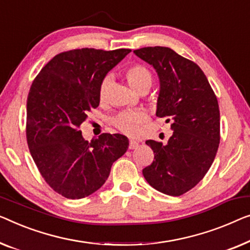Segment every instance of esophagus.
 Instances as JSON below:
<instances>
[{
    "mask_svg": "<svg viewBox=\"0 0 250 250\" xmlns=\"http://www.w3.org/2000/svg\"><path fill=\"white\" fill-rule=\"evenodd\" d=\"M138 146H139V143H138V141L133 140V139H130V141H129V149H136Z\"/></svg>",
    "mask_w": 250,
    "mask_h": 250,
    "instance_id": "34e87169",
    "label": "esophagus"
}]
</instances>
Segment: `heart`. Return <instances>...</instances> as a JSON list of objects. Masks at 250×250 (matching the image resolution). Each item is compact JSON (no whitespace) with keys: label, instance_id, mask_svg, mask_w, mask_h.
Segmentation results:
<instances>
[{"label":"heart","instance_id":"heart-1","mask_svg":"<svg viewBox=\"0 0 250 250\" xmlns=\"http://www.w3.org/2000/svg\"><path fill=\"white\" fill-rule=\"evenodd\" d=\"M125 78L133 89L141 93L143 91H148L152 85L154 76L150 69L145 65L135 64L129 66L125 69ZM111 86V77H104L99 87V100L101 103H105L109 89ZM147 120V114L141 110L136 111H125L119 113L117 117L113 118L112 125L119 131L125 135L133 136L139 131V125Z\"/></svg>","mask_w":250,"mask_h":250}]
</instances>
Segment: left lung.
<instances>
[{
	"mask_svg": "<svg viewBox=\"0 0 250 250\" xmlns=\"http://www.w3.org/2000/svg\"><path fill=\"white\" fill-rule=\"evenodd\" d=\"M154 66L161 82L157 101L159 118L170 122L173 135L167 145L146 144L154 161L143 169L144 177L164 194L180 196L206 176L220 143V111L206 74L194 62L167 47L135 50Z\"/></svg>",
	"mask_w": 250,
	"mask_h": 250,
	"instance_id": "1",
	"label": "left lung"
}]
</instances>
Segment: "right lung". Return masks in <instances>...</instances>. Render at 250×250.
I'll list each match as a JSON object with an SVG mask.
<instances>
[{"label": "right lung", "instance_id": "obj_1", "mask_svg": "<svg viewBox=\"0 0 250 250\" xmlns=\"http://www.w3.org/2000/svg\"><path fill=\"white\" fill-rule=\"evenodd\" d=\"M130 51H64L32 82L25 124L30 154L46 183L66 199H83L98 191L112 164L128 149L125 136L102 133L88 143L80 126L99 106V87L106 73Z\"/></svg>", "mask_w": 250, "mask_h": 250}]
</instances>
